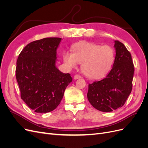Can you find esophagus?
<instances>
[{"mask_svg":"<svg viewBox=\"0 0 148 148\" xmlns=\"http://www.w3.org/2000/svg\"><path fill=\"white\" fill-rule=\"evenodd\" d=\"M78 78H81V76L79 75H75L74 76V79H77Z\"/></svg>","mask_w":148,"mask_h":148,"instance_id":"1","label":"esophagus"}]
</instances>
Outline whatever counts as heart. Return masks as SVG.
<instances>
[{"label": "heart", "instance_id": "obj_1", "mask_svg": "<svg viewBox=\"0 0 148 148\" xmlns=\"http://www.w3.org/2000/svg\"><path fill=\"white\" fill-rule=\"evenodd\" d=\"M72 52L65 51L63 54L65 63L70 68L82 64L83 73L91 79H99L108 73L115 60V52L110 46L87 41L75 44Z\"/></svg>", "mask_w": 148, "mask_h": 148}]
</instances>
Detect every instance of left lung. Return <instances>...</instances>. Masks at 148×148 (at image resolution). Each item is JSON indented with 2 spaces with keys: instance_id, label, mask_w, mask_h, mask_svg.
Wrapping results in <instances>:
<instances>
[{
  "instance_id": "8db88e82",
  "label": "left lung",
  "mask_w": 148,
  "mask_h": 148,
  "mask_svg": "<svg viewBox=\"0 0 148 148\" xmlns=\"http://www.w3.org/2000/svg\"><path fill=\"white\" fill-rule=\"evenodd\" d=\"M114 42L116 54L112 68L106 78L89 84L87 94L90 104L105 112L124 105L132 92L135 71L131 53L123 43Z\"/></svg>"
}]
</instances>
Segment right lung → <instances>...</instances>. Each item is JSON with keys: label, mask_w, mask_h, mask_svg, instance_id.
I'll return each mask as SVG.
<instances>
[{"label": "right lung", "mask_w": 148, "mask_h": 148, "mask_svg": "<svg viewBox=\"0 0 148 148\" xmlns=\"http://www.w3.org/2000/svg\"><path fill=\"white\" fill-rule=\"evenodd\" d=\"M61 40L46 38L31 42L18 57L15 74L21 98L35 112L47 113L56 109L72 82L70 74L61 72L56 66Z\"/></svg>", "instance_id": "right-lung-1"}]
</instances>
